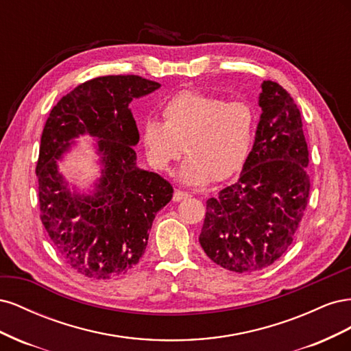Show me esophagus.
Listing matches in <instances>:
<instances>
[{
    "label": "esophagus",
    "instance_id": "1",
    "mask_svg": "<svg viewBox=\"0 0 351 351\" xmlns=\"http://www.w3.org/2000/svg\"><path fill=\"white\" fill-rule=\"evenodd\" d=\"M187 197H190V195L186 193V192H182V190H176L174 195H173V200H174V202L184 200V199H187Z\"/></svg>",
    "mask_w": 351,
    "mask_h": 351
}]
</instances>
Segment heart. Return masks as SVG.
I'll use <instances>...</instances> for the list:
<instances>
[{"mask_svg":"<svg viewBox=\"0 0 351 351\" xmlns=\"http://www.w3.org/2000/svg\"><path fill=\"white\" fill-rule=\"evenodd\" d=\"M162 121L145 120L141 142L149 165L168 173L183 155L178 171L186 186L224 182L241 171L254 136L253 111L243 101H224L195 90L178 92L161 108Z\"/></svg>","mask_w":351,"mask_h":351,"instance_id":"b5f03b06","label":"heart"}]
</instances>
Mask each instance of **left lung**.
I'll return each instance as SVG.
<instances>
[{
	"label": "left lung",
	"mask_w": 351,
	"mask_h": 351,
	"mask_svg": "<svg viewBox=\"0 0 351 351\" xmlns=\"http://www.w3.org/2000/svg\"><path fill=\"white\" fill-rule=\"evenodd\" d=\"M254 143L237 183L206 200L199 243L232 272L268 268L293 243L309 197V151L290 93L265 80Z\"/></svg>",
	"instance_id": "obj_1"
}]
</instances>
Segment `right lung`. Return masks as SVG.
Here are the masks:
<instances>
[{
	"label": "right lung",
	"instance_id": "right-lung-1",
	"mask_svg": "<svg viewBox=\"0 0 351 351\" xmlns=\"http://www.w3.org/2000/svg\"><path fill=\"white\" fill-rule=\"evenodd\" d=\"M161 88L133 74L84 82L51 110L40 137L36 176L39 208L52 246L70 268L90 280H111L143 256L155 215L173 186L136 165L139 142L129 105ZM97 138L101 176L80 193L58 165L80 135Z\"/></svg>",
	"mask_w": 351,
	"mask_h": 351
}]
</instances>
